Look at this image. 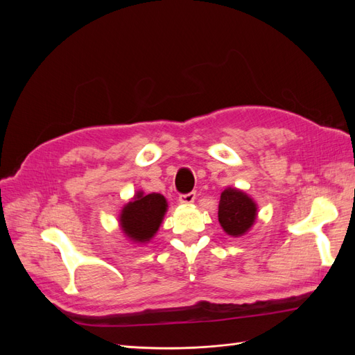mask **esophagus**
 <instances>
[{"mask_svg":"<svg viewBox=\"0 0 355 355\" xmlns=\"http://www.w3.org/2000/svg\"><path fill=\"white\" fill-rule=\"evenodd\" d=\"M194 200H196V192H189V194L179 196L180 204H191V202H194Z\"/></svg>","mask_w":355,"mask_h":355,"instance_id":"34e87169","label":"esophagus"}]
</instances>
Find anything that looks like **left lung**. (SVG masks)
I'll return each mask as SVG.
<instances>
[{
	"label": "left lung",
	"instance_id": "8db88e82",
	"mask_svg": "<svg viewBox=\"0 0 355 355\" xmlns=\"http://www.w3.org/2000/svg\"><path fill=\"white\" fill-rule=\"evenodd\" d=\"M218 218L222 230L230 237H243L254 225L257 218V204L244 191L228 187L220 194Z\"/></svg>",
	"mask_w": 355,
	"mask_h": 355
}]
</instances>
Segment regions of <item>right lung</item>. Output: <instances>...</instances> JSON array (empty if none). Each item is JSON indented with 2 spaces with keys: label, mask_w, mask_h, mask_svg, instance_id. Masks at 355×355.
I'll return each mask as SVG.
<instances>
[{
  "label": "right lung",
  "mask_w": 355,
  "mask_h": 355,
  "mask_svg": "<svg viewBox=\"0 0 355 355\" xmlns=\"http://www.w3.org/2000/svg\"><path fill=\"white\" fill-rule=\"evenodd\" d=\"M167 207L168 204L164 196L157 192L145 194L142 189L136 191L133 198L121 209L118 216L123 235L135 244L149 243L163 223Z\"/></svg>",
  "instance_id": "right-lung-1"
}]
</instances>
